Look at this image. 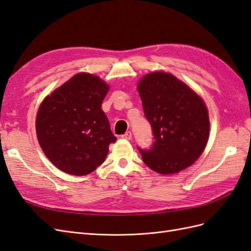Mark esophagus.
<instances>
[{"label":"esophagus","instance_id":"esophagus-1","mask_svg":"<svg viewBox=\"0 0 251 251\" xmlns=\"http://www.w3.org/2000/svg\"><path fill=\"white\" fill-rule=\"evenodd\" d=\"M121 137H123L124 139H126V140H131L132 139V133L128 131V132L125 133L124 135H121Z\"/></svg>","mask_w":251,"mask_h":251}]
</instances>
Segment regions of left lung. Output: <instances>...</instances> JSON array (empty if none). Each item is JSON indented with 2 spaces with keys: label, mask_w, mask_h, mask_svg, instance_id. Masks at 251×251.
<instances>
[{
  "label": "left lung",
  "mask_w": 251,
  "mask_h": 251,
  "mask_svg": "<svg viewBox=\"0 0 251 251\" xmlns=\"http://www.w3.org/2000/svg\"><path fill=\"white\" fill-rule=\"evenodd\" d=\"M138 92L154 136L151 148L137 147L143 162L163 175L188 168L202 154L209 135L208 113L201 97L164 72L146 75Z\"/></svg>",
  "instance_id": "obj_1"
}]
</instances>
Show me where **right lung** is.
I'll return each mask as SVG.
<instances>
[{
  "label": "right lung",
  "mask_w": 251,
  "mask_h": 251,
  "mask_svg": "<svg viewBox=\"0 0 251 251\" xmlns=\"http://www.w3.org/2000/svg\"><path fill=\"white\" fill-rule=\"evenodd\" d=\"M108 91L100 77L78 73L42 102L35 123L37 139L60 171L75 176L92 173L117 140L101 109Z\"/></svg>",
  "instance_id": "obj_1"
}]
</instances>
